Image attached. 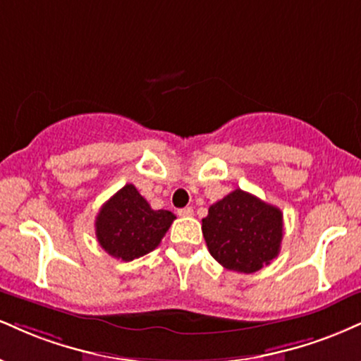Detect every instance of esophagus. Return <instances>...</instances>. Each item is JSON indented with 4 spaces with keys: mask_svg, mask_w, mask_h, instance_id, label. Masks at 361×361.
I'll use <instances>...</instances> for the list:
<instances>
[{
    "mask_svg": "<svg viewBox=\"0 0 361 361\" xmlns=\"http://www.w3.org/2000/svg\"><path fill=\"white\" fill-rule=\"evenodd\" d=\"M178 215L180 216H192L193 215V208L192 207H185L178 210Z\"/></svg>",
    "mask_w": 361,
    "mask_h": 361,
    "instance_id": "esophagus-1",
    "label": "esophagus"
}]
</instances>
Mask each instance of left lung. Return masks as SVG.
Listing matches in <instances>:
<instances>
[{
  "mask_svg": "<svg viewBox=\"0 0 361 361\" xmlns=\"http://www.w3.org/2000/svg\"><path fill=\"white\" fill-rule=\"evenodd\" d=\"M208 252L225 269L252 274L277 257L282 212L244 190H233L202 220Z\"/></svg>",
  "mask_w": 361,
  "mask_h": 361,
  "instance_id": "1",
  "label": "left lung"
}]
</instances>
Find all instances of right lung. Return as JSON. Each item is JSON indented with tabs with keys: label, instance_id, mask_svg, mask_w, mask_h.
<instances>
[{
	"label": "right lung",
	"instance_id": "right-lung-1",
	"mask_svg": "<svg viewBox=\"0 0 361 361\" xmlns=\"http://www.w3.org/2000/svg\"><path fill=\"white\" fill-rule=\"evenodd\" d=\"M175 219L168 210H153L129 183L101 207L95 235L107 254L129 262L154 250Z\"/></svg>",
	"mask_w": 361,
	"mask_h": 361
}]
</instances>
